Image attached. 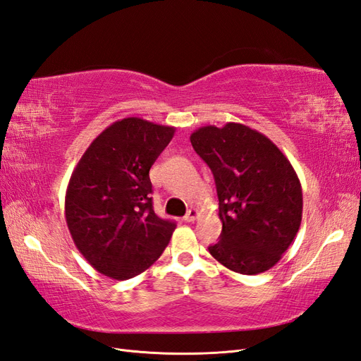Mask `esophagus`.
<instances>
[{"mask_svg": "<svg viewBox=\"0 0 361 361\" xmlns=\"http://www.w3.org/2000/svg\"><path fill=\"white\" fill-rule=\"evenodd\" d=\"M198 216H200L198 209H189L186 216H184V221H186V223H193Z\"/></svg>", "mask_w": 361, "mask_h": 361, "instance_id": "34e87169", "label": "esophagus"}]
</instances>
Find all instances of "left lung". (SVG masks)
<instances>
[{
    "label": "left lung",
    "mask_w": 361,
    "mask_h": 361,
    "mask_svg": "<svg viewBox=\"0 0 361 361\" xmlns=\"http://www.w3.org/2000/svg\"><path fill=\"white\" fill-rule=\"evenodd\" d=\"M214 173L223 223L210 255L241 274L270 270L288 250L302 223V186L283 152L243 123L207 125L190 135Z\"/></svg>",
    "instance_id": "8db88e82"
}]
</instances>
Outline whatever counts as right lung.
<instances>
[{
	"label": "right lung",
	"mask_w": 361,
	"mask_h": 361,
	"mask_svg": "<svg viewBox=\"0 0 361 361\" xmlns=\"http://www.w3.org/2000/svg\"><path fill=\"white\" fill-rule=\"evenodd\" d=\"M173 126L126 117L105 128L80 157L66 193V221L92 269L126 281L143 273L169 244L175 223L152 209L149 169Z\"/></svg>",
	"instance_id": "add662e5"
}]
</instances>
